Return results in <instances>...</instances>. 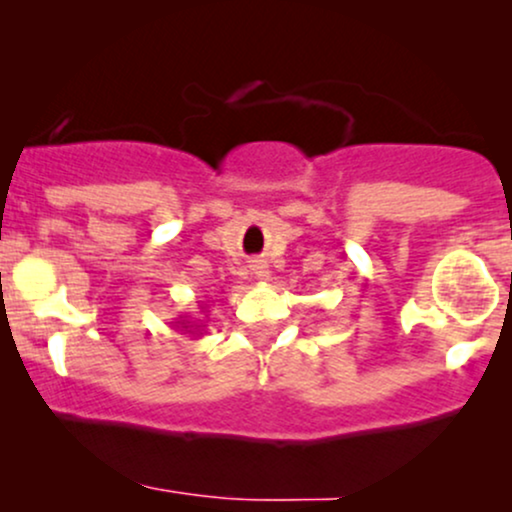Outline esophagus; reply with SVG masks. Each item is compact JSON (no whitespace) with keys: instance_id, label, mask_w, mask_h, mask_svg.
I'll return each mask as SVG.
<instances>
[{"instance_id":"34e87169","label":"esophagus","mask_w":512,"mask_h":512,"mask_svg":"<svg viewBox=\"0 0 512 512\" xmlns=\"http://www.w3.org/2000/svg\"><path fill=\"white\" fill-rule=\"evenodd\" d=\"M252 272H255L257 279H267V276H269L267 267H264V264H252Z\"/></svg>"}]
</instances>
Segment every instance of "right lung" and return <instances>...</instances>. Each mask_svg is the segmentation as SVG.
<instances>
[{
    "label": "right lung",
    "instance_id": "right-lung-1",
    "mask_svg": "<svg viewBox=\"0 0 512 512\" xmlns=\"http://www.w3.org/2000/svg\"><path fill=\"white\" fill-rule=\"evenodd\" d=\"M175 327H180V330L182 332H190L192 334V337H199V334H202L204 332V322H190V320H187V315L185 317H178V322H175Z\"/></svg>",
    "mask_w": 512,
    "mask_h": 512
}]
</instances>
